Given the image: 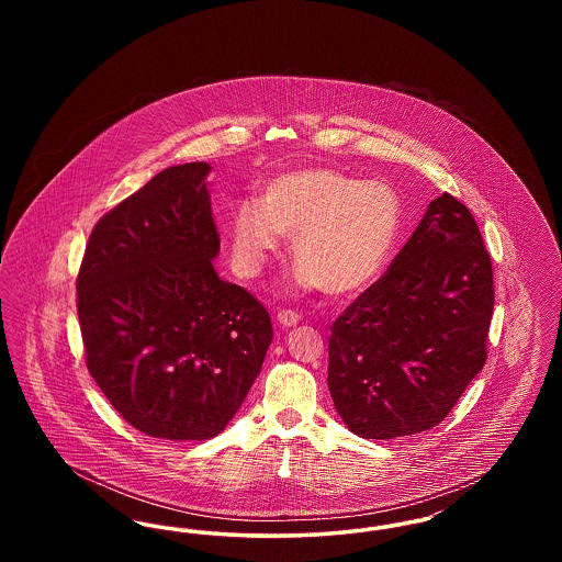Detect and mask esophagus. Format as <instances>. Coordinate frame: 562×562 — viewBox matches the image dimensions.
<instances>
[{
	"instance_id": "1",
	"label": "esophagus",
	"mask_w": 562,
	"mask_h": 562,
	"mask_svg": "<svg viewBox=\"0 0 562 562\" xmlns=\"http://www.w3.org/2000/svg\"><path fill=\"white\" fill-rule=\"evenodd\" d=\"M278 322L284 326V328H291V326H296L299 322H301V316L296 314V312H291V310H282V312H278Z\"/></svg>"
}]
</instances>
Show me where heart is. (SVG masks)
I'll list each match as a JSON object with an SVG mask.
<instances>
[{"mask_svg":"<svg viewBox=\"0 0 562 562\" xmlns=\"http://www.w3.org/2000/svg\"><path fill=\"white\" fill-rule=\"evenodd\" d=\"M398 193L383 181L312 166L276 175L227 225L234 268L255 278L293 238L296 280L305 291L349 296L385 271L401 236Z\"/></svg>","mask_w":562,"mask_h":562,"instance_id":"heart-1","label":"heart"}]
</instances>
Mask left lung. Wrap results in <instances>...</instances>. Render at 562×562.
Returning a JSON list of instances; mask_svg holds the SVG:
<instances>
[{"label": "left lung", "mask_w": 562, "mask_h": 562, "mask_svg": "<svg viewBox=\"0 0 562 562\" xmlns=\"http://www.w3.org/2000/svg\"><path fill=\"white\" fill-rule=\"evenodd\" d=\"M493 268L472 213L429 202L385 276L328 341V390L356 436L390 440L438 426L486 360Z\"/></svg>", "instance_id": "obj_1"}]
</instances>
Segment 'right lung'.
Here are the masks:
<instances>
[{
    "label": "right lung",
    "mask_w": 562,
    "mask_h": 562,
    "mask_svg": "<svg viewBox=\"0 0 562 562\" xmlns=\"http://www.w3.org/2000/svg\"><path fill=\"white\" fill-rule=\"evenodd\" d=\"M211 170L170 166L117 204L78 276L88 371L133 428L164 440L221 434L273 337L266 307L214 271Z\"/></svg>",
    "instance_id": "add662e5"
}]
</instances>
